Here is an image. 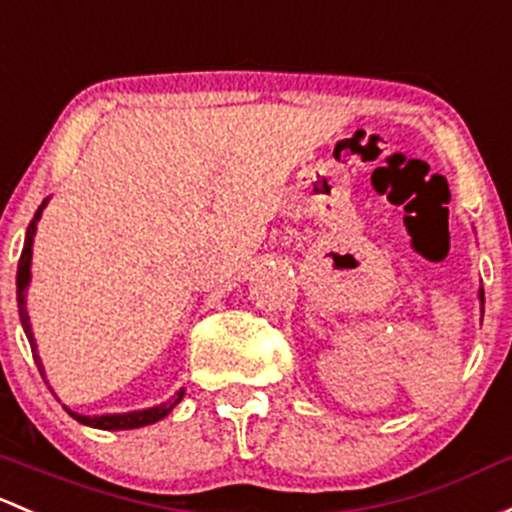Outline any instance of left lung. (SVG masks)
Returning <instances> with one entry per match:
<instances>
[{"label": "left lung", "instance_id": "8db88e82", "mask_svg": "<svg viewBox=\"0 0 512 512\" xmlns=\"http://www.w3.org/2000/svg\"><path fill=\"white\" fill-rule=\"evenodd\" d=\"M478 299H481V304H483V289H478Z\"/></svg>", "mask_w": 512, "mask_h": 512}]
</instances>
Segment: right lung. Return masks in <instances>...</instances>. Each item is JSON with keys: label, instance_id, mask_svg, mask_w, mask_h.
<instances>
[{"label": "right lung", "instance_id": "right-lung-1", "mask_svg": "<svg viewBox=\"0 0 512 512\" xmlns=\"http://www.w3.org/2000/svg\"><path fill=\"white\" fill-rule=\"evenodd\" d=\"M46 203H48V198L41 203V208L36 211L34 220L29 223V230H26L24 250H21L19 270H16V304H19L21 326H24L26 338H29V343H31V351H34V360H36V365H39V373H41L43 383L48 385L46 373H43L41 358H39V353H36V343H34V333H31L29 314H26V289H29V282H31V245H34L36 223H39L41 211H43V206H46ZM181 397H184V387H181V390L176 392V395L171 397L169 402H164V405H157V407H149V410L125 412V414H95V417H88V414H78V412L68 410V407H66V412L71 414L73 419H78L80 424H88V427H95V429H110V432H115V429H137V427H147V424L159 422V419H164L166 414H169L176 405H179Z\"/></svg>", "mask_w": 512, "mask_h": 512}]
</instances>
